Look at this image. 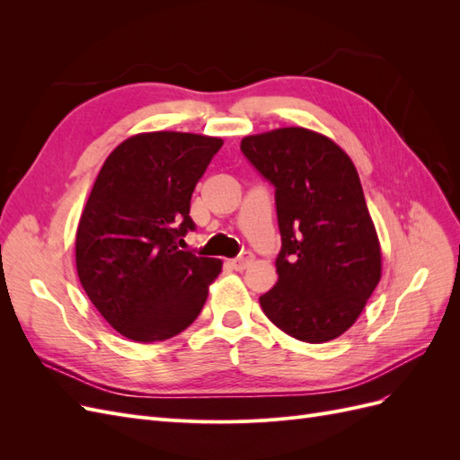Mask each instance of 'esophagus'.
<instances>
[{"label": "esophagus", "mask_w": 460, "mask_h": 460, "mask_svg": "<svg viewBox=\"0 0 460 460\" xmlns=\"http://www.w3.org/2000/svg\"><path fill=\"white\" fill-rule=\"evenodd\" d=\"M252 262H253V255L245 252V253L238 255L235 259H232V261H230V267L235 269V270H245Z\"/></svg>", "instance_id": "obj_1"}]
</instances>
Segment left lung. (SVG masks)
<instances>
[{
    "label": "left lung",
    "mask_w": 460,
    "mask_h": 460,
    "mask_svg": "<svg viewBox=\"0 0 460 460\" xmlns=\"http://www.w3.org/2000/svg\"><path fill=\"white\" fill-rule=\"evenodd\" d=\"M243 157L274 186L282 249L261 307L288 336L324 343L351 328L382 276L378 235L347 153L326 136H247Z\"/></svg>",
    "instance_id": "obj_1"
}]
</instances>
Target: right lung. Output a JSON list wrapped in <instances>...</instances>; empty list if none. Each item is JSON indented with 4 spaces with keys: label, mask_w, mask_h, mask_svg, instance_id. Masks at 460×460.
Returning a JSON list of instances; mask_svg holds the SVG:
<instances>
[{
    "label": "right lung",
    "mask_w": 460,
    "mask_h": 460,
    "mask_svg": "<svg viewBox=\"0 0 460 460\" xmlns=\"http://www.w3.org/2000/svg\"><path fill=\"white\" fill-rule=\"evenodd\" d=\"M220 137L137 134L103 163L76 230L86 296L124 338L151 343L188 328L222 262L184 252L191 193Z\"/></svg>",
    "instance_id": "add662e5"
}]
</instances>
